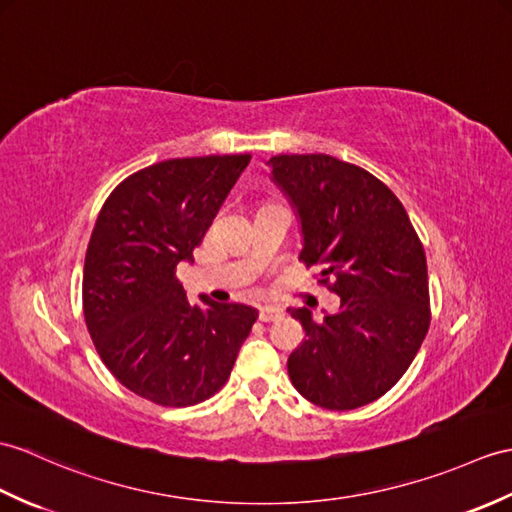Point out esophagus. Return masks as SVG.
<instances>
[{"mask_svg":"<svg viewBox=\"0 0 512 512\" xmlns=\"http://www.w3.org/2000/svg\"><path fill=\"white\" fill-rule=\"evenodd\" d=\"M283 318V310L275 305H264L259 307V320L261 323H275V320Z\"/></svg>","mask_w":512,"mask_h":512,"instance_id":"34e87169","label":"esophagus"}]
</instances>
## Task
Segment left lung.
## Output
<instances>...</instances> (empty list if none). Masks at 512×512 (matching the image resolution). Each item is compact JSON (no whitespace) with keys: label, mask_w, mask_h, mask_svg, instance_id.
Returning a JSON list of instances; mask_svg holds the SVG:
<instances>
[{"label":"left lung","mask_w":512,"mask_h":512,"mask_svg":"<svg viewBox=\"0 0 512 512\" xmlns=\"http://www.w3.org/2000/svg\"><path fill=\"white\" fill-rule=\"evenodd\" d=\"M275 183L301 224L307 266L334 277L340 310L314 320L290 310L305 340L288 360L301 395L327 410H355L395 386L430 327L427 264L417 231L390 189L329 154H277Z\"/></svg>","instance_id":"8db88e82"}]
</instances>
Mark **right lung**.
<instances>
[{
  "mask_svg": "<svg viewBox=\"0 0 512 512\" xmlns=\"http://www.w3.org/2000/svg\"><path fill=\"white\" fill-rule=\"evenodd\" d=\"M248 161L213 154L154 163L117 185L95 220L82 277L87 329L117 382L159 406L216 395L259 316L205 294L187 301L176 277Z\"/></svg>",
  "mask_w": 512,
  "mask_h": 512,
  "instance_id": "obj_1",
  "label": "right lung"
}]
</instances>
